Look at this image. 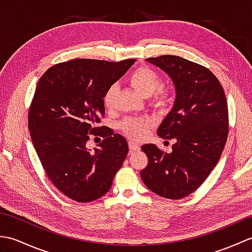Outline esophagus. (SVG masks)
Instances as JSON below:
<instances>
[{
    "label": "esophagus",
    "mask_w": 252,
    "mask_h": 252,
    "mask_svg": "<svg viewBox=\"0 0 252 252\" xmlns=\"http://www.w3.org/2000/svg\"><path fill=\"white\" fill-rule=\"evenodd\" d=\"M129 148H130V152L131 153H134V152H138L140 151V145L134 141H129Z\"/></svg>",
    "instance_id": "obj_1"
}]
</instances>
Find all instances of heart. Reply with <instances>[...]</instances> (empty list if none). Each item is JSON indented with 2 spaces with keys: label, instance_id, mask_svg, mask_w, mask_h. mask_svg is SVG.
Masks as SVG:
<instances>
[{
  "label": "heart",
  "instance_id": "b5f03b06",
  "mask_svg": "<svg viewBox=\"0 0 252 252\" xmlns=\"http://www.w3.org/2000/svg\"><path fill=\"white\" fill-rule=\"evenodd\" d=\"M129 82L144 97L152 95V103L154 106L164 107L168 105L169 95L163 90H157L161 83V79L153 69L148 67L137 68L130 74ZM116 92V85H111L105 92L103 100L107 108L112 106ZM120 126L127 135L137 138L145 134L149 126V121L146 119H138V118H127L120 123Z\"/></svg>",
  "mask_w": 252,
  "mask_h": 252
}]
</instances>
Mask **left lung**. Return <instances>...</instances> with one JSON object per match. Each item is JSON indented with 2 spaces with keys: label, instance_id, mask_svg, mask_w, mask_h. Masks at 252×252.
Here are the masks:
<instances>
[{
  "label": "left lung",
  "instance_id": "obj_1",
  "mask_svg": "<svg viewBox=\"0 0 252 252\" xmlns=\"http://www.w3.org/2000/svg\"><path fill=\"white\" fill-rule=\"evenodd\" d=\"M172 80V109L157 130L175 138L170 154L145 144L148 164L141 171L147 189L168 199H181L199 187L216 167L228 133V109L220 81L209 69L174 55L147 58Z\"/></svg>",
  "mask_w": 252,
  "mask_h": 252
}]
</instances>
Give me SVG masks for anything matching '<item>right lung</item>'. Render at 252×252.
Here are the masks:
<instances>
[{
  "mask_svg": "<svg viewBox=\"0 0 252 252\" xmlns=\"http://www.w3.org/2000/svg\"><path fill=\"white\" fill-rule=\"evenodd\" d=\"M134 63L72 60L47 69L37 82L28 118L32 144L52 183L72 200L104 196L125 161L126 138L107 135L98 125L105 92ZM97 132L105 138L91 153L88 134Z\"/></svg>",
  "mask_w": 252,
  "mask_h": 252,
  "instance_id": "add662e5",
  "label": "right lung"
}]
</instances>
